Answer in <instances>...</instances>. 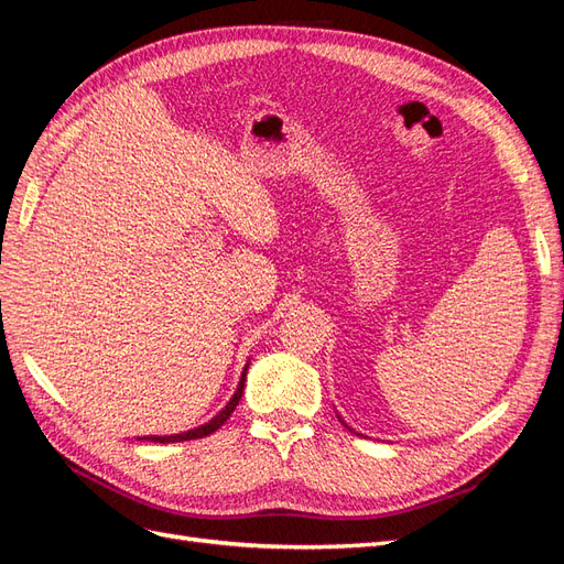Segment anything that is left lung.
Wrapping results in <instances>:
<instances>
[{
    "label": "left lung",
    "mask_w": 564,
    "mask_h": 564,
    "mask_svg": "<svg viewBox=\"0 0 564 564\" xmlns=\"http://www.w3.org/2000/svg\"><path fill=\"white\" fill-rule=\"evenodd\" d=\"M338 419H340V416H338ZM340 423H344V421H340ZM344 425H346V423H344ZM346 429H348V425H346Z\"/></svg>",
    "instance_id": "obj_1"
}]
</instances>
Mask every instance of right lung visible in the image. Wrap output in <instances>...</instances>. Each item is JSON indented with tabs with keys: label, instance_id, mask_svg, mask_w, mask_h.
I'll return each instance as SVG.
<instances>
[{
	"label": "right lung",
	"instance_id": "add662e5",
	"mask_svg": "<svg viewBox=\"0 0 564 564\" xmlns=\"http://www.w3.org/2000/svg\"><path fill=\"white\" fill-rule=\"evenodd\" d=\"M247 369H249V362H247V367L242 371L240 383H237L235 395L230 398V402L224 409H220V412L209 423H204V425H199V429H193V431H187V433H178V435H150V437H139V440H148V442H183V440H197V437H207V435L216 433L220 425H224L230 419V414L235 412V406L240 404V400H242L245 381H247Z\"/></svg>",
	"mask_w": 564,
	"mask_h": 564
}]
</instances>
